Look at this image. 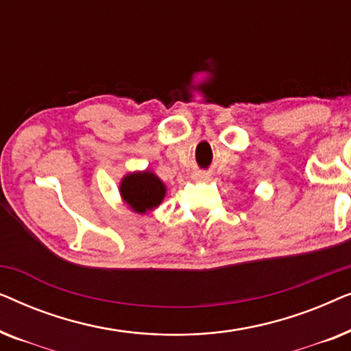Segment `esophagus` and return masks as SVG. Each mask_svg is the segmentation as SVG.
I'll return each mask as SVG.
<instances>
[{"instance_id":"1","label":"esophagus","mask_w":351,"mask_h":351,"mask_svg":"<svg viewBox=\"0 0 351 351\" xmlns=\"http://www.w3.org/2000/svg\"><path fill=\"white\" fill-rule=\"evenodd\" d=\"M206 174H196V177H204Z\"/></svg>"}]
</instances>
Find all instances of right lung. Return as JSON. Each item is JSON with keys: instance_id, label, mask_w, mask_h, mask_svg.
Here are the masks:
<instances>
[{"instance_id": "right-lung-1", "label": "right lung", "mask_w": 351, "mask_h": 351, "mask_svg": "<svg viewBox=\"0 0 351 351\" xmlns=\"http://www.w3.org/2000/svg\"><path fill=\"white\" fill-rule=\"evenodd\" d=\"M119 189H121L119 191L129 208L141 214L156 208L166 193L162 182L148 171L126 176Z\"/></svg>"}]
</instances>
